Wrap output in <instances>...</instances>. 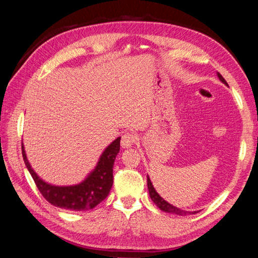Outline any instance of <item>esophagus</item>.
<instances>
[{"mask_svg": "<svg viewBox=\"0 0 258 258\" xmlns=\"http://www.w3.org/2000/svg\"><path fill=\"white\" fill-rule=\"evenodd\" d=\"M136 141H138L136 135L132 132H127L122 136L120 145H122V148H131V146H132L136 142Z\"/></svg>", "mask_w": 258, "mask_h": 258, "instance_id": "34e87169", "label": "esophagus"}]
</instances>
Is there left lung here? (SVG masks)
<instances>
[{
  "mask_svg": "<svg viewBox=\"0 0 258 258\" xmlns=\"http://www.w3.org/2000/svg\"><path fill=\"white\" fill-rule=\"evenodd\" d=\"M218 77L219 79L223 82L225 85L228 86V84H227V82L225 80V78L221 76L219 73H218ZM148 188H149V192H150V197L151 199H152L153 203L159 207V208L162 210V211H165V213H171V214H175V215H186V214H197V211H194V213H190V211H185V210H181L180 208H176V207L170 205L169 203H166V201L162 198V197H160V195L156 192L154 186L152 184V182H151V180L149 178L148 175Z\"/></svg>",
  "mask_w": 258,
  "mask_h": 258,
  "instance_id": "8db88e82",
  "label": "left lung"
}]
</instances>
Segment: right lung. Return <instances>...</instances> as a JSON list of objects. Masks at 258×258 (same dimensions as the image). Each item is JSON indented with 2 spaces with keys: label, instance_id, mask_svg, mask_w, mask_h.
<instances>
[{
  "label": "right lung",
  "instance_id": "obj_1",
  "mask_svg": "<svg viewBox=\"0 0 258 258\" xmlns=\"http://www.w3.org/2000/svg\"><path fill=\"white\" fill-rule=\"evenodd\" d=\"M119 142L120 138H117L105 149L94 171L82 183L69 186L52 185L40 179L29 163L23 144L22 156L35 185L48 203L59 208L83 211L95 208L108 196L113 185V166L119 152Z\"/></svg>",
  "mask_w": 258,
  "mask_h": 258
}]
</instances>
